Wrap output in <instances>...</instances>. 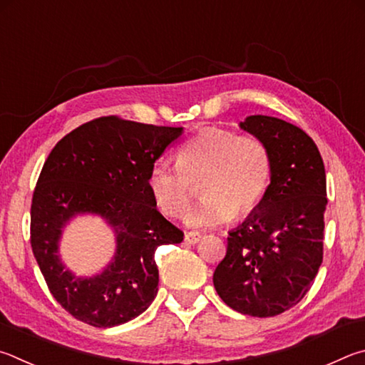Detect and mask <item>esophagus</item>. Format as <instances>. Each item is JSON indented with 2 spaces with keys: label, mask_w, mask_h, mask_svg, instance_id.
Returning <instances> with one entry per match:
<instances>
[{
  "label": "esophagus",
  "mask_w": 365,
  "mask_h": 365,
  "mask_svg": "<svg viewBox=\"0 0 365 365\" xmlns=\"http://www.w3.org/2000/svg\"><path fill=\"white\" fill-rule=\"evenodd\" d=\"M200 239H202V235L199 232H187L186 237H184V240H186V244H190V245L199 244Z\"/></svg>",
  "instance_id": "34e87169"
}]
</instances>
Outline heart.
Returning a JSON list of instances; mask_svg holds the SVG:
<instances>
[{"label": "heart", "mask_w": 365, "mask_h": 365, "mask_svg": "<svg viewBox=\"0 0 365 365\" xmlns=\"http://www.w3.org/2000/svg\"><path fill=\"white\" fill-rule=\"evenodd\" d=\"M269 145L255 134L227 128H205L176 152V165L155 162L147 189L155 207L179 218L187 212L200 182L203 200L187 216L192 227H216L257 212L272 181Z\"/></svg>", "instance_id": "heart-1"}]
</instances>
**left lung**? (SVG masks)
<instances>
[{
  "mask_svg": "<svg viewBox=\"0 0 365 365\" xmlns=\"http://www.w3.org/2000/svg\"><path fill=\"white\" fill-rule=\"evenodd\" d=\"M240 126L269 145L272 181L257 212L229 232L213 284L234 311L272 317L302 302L322 263L325 168L302 128L266 115Z\"/></svg>",
  "mask_w": 365,
  "mask_h": 365,
  "instance_id": "8db88e82",
  "label": "left lung"
}]
</instances>
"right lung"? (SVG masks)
<instances>
[{"instance_id":"obj_1","label":"right lung","mask_w":365,"mask_h":365,"mask_svg":"<svg viewBox=\"0 0 365 365\" xmlns=\"http://www.w3.org/2000/svg\"><path fill=\"white\" fill-rule=\"evenodd\" d=\"M181 133L108 115L70 131L44 162L31 199L30 244L49 292L78 321L115 327L143 314L155 298V250L181 244L184 232L157 210L147 175ZM80 212L101 214L118 235L113 263L85 279L56 257L61 227Z\"/></svg>"}]
</instances>
